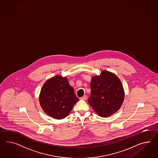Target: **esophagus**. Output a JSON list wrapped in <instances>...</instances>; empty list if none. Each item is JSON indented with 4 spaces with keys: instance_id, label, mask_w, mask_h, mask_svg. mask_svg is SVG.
I'll return each instance as SVG.
<instances>
[{
    "instance_id": "34e87169",
    "label": "esophagus",
    "mask_w": 158,
    "mask_h": 158,
    "mask_svg": "<svg viewBox=\"0 0 158 158\" xmlns=\"http://www.w3.org/2000/svg\"><path fill=\"white\" fill-rule=\"evenodd\" d=\"M86 98H87V96H86V95H84L83 97H82L80 98V99H81V100H86Z\"/></svg>"
}]
</instances>
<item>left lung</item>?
Listing matches in <instances>:
<instances>
[{
	"instance_id": "left-lung-1",
	"label": "left lung",
	"mask_w": 158,
	"mask_h": 158,
	"mask_svg": "<svg viewBox=\"0 0 158 158\" xmlns=\"http://www.w3.org/2000/svg\"><path fill=\"white\" fill-rule=\"evenodd\" d=\"M91 93L88 102L101 117H108L121 107L124 91L118 78L113 73L104 70L90 82Z\"/></svg>"
}]
</instances>
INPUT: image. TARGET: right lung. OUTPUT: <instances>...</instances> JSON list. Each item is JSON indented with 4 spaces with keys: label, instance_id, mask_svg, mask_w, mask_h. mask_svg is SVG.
I'll return each mask as SVG.
<instances>
[{
    "label": "right lung",
    "instance_id": "right-lung-1",
    "mask_svg": "<svg viewBox=\"0 0 158 158\" xmlns=\"http://www.w3.org/2000/svg\"><path fill=\"white\" fill-rule=\"evenodd\" d=\"M78 100L67 78L60 76L46 81L40 95L42 108L46 114L56 119L66 117Z\"/></svg>",
    "mask_w": 158,
    "mask_h": 158
}]
</instances>
